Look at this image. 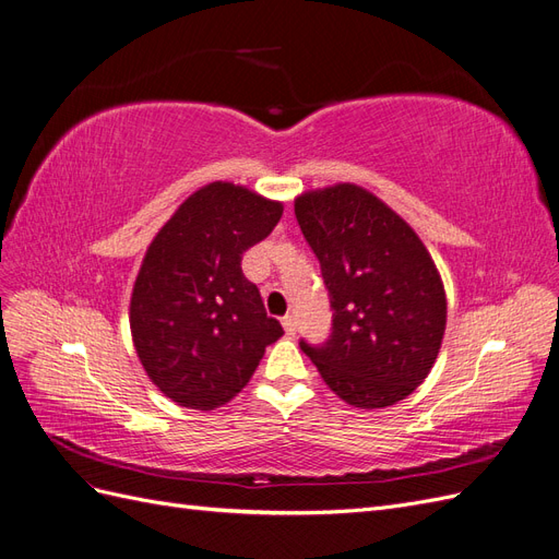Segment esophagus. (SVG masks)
<instances>
[{
  "label": "esophagus",
  "instance_id": "obj_1",
  "mask_svg": "<svg viewBox=\"0 0 559 559\" xmlns=\"http://www.w3.org/2000/svg\"><path fill=\"white\" fill-rule=\"evenodd\" d=\"M282 326H284L286 333L294 335L296 333V319H294V314H284L282 317Z\"/></svg>",
  "mask_w": 559,
  "mask_h": 559
}]
</instances>
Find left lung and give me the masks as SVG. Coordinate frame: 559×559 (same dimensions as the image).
I'll return each mask as SVG.
<instances>
[{"instance_id":"obj_1","label":"left lung","mask_w":559,"mask_h":559,"mask_svg":"<svg viewBox=\"0 0 559 559\" xmlns=\"http://www.w3.org/2000/svg\"><path fill=\"white\" fill-rule=\"evenodd\" d=\"M294 210L333 310L329 341H300V349L354 408H386L411 396L438 357L448 317L427 247L394 210L354 183L302 193Z\"/></svg>"}]
</instances>
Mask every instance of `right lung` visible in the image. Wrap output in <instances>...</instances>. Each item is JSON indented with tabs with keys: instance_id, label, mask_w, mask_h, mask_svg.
<instances>
[{
	"instance_id": "right-lung-1",
	"label": "right lung",
	"mask_w": 559,
	"mask_h": 559,
	"mask_svg": "<svg viewBox=\"0 0 559 559\" xmlns=\"http://www.w3.org/2000/svg\"><path fill=\"white\" fill-rule=\"evenodd\" d=\"M282 210L214 181L186 198L146 249L130 298L132 343L151 382L183 408L214 411L238 396L284 333L242 273V253Z\"/></svg>"
}]
</instances>
